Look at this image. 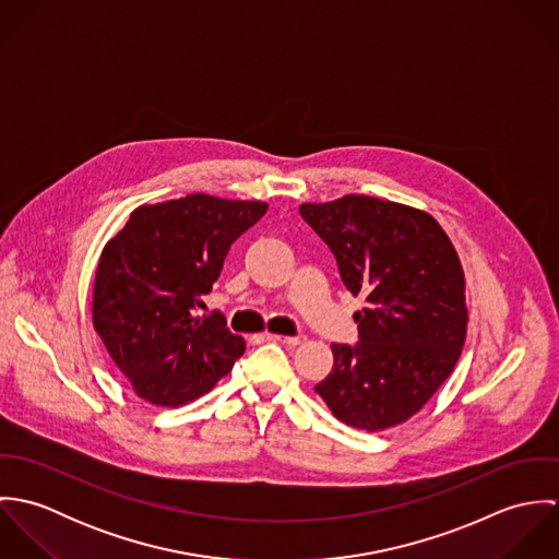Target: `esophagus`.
I'll list each match as a JSON object with an SVG mask.
<instances>
[{"label":"esophagus","mask_w":559,"mask_h":559,"mask_svg":"<svg viewBox=\"0 0 559 559\" xmlns=\"http://www.w3.org/2000/svg\"><path fill=\"white\" fill-rule=\"evenodd\" d=\"M269 340L280 342V344H286V346H297V344H304V342H306L304 335H269Z\"/></svg>","instance_id":"esophagus-1"}]
</instances>
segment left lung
I'll return each mask as SVG.
<instances>
[{"instance_id":"8db88e82","label":"left lung","mask_w":559,"mask_h":559,"mask_svg":"<svg viewBox=\"0 0 559 559\" xmlns=\"http://www.w3.org/2000/svg\"><path fill=\"white\" fill-rule=\"evenodd\" d=\"M301 217L335 255L355 312L357 346L331 344L333 368L314 388L331 413L379 432L413 417L452 374L465 337L461 258L426 211L370 195L301 204Z\"/></svg>"}]
</instances>
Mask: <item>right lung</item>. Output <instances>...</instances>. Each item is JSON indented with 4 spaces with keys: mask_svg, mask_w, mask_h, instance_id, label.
I'll use <instances>...</instances> for the list:
<instances>
[{
    "mask_svg": "<svg viewBox=\"0 0 559 559\" xmlns=\"http://www.w3.org/2000/svg\"><path fill=\"white\" fill-rule=\"evenodd\" d=\"M264 202L191 193L144 204L100 251L92 324L138 399L182 406L211 392L245 353L222 314L195 317L228 249Z\"/></svg>",
    "mask_w": 559,
    "mask_h": 559,
    "instance_id": "1",
    "label": "right lung"
}]
</instances>
